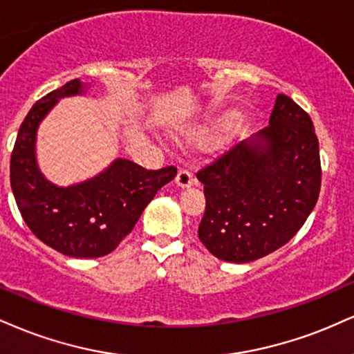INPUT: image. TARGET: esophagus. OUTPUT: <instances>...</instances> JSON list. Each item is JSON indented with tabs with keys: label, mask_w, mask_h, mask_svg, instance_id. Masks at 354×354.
Returning <instances> with one entry per match:
<instances>
[{
	"label": "esophagus",
	"mask_w": 354,
	"mask_h": 354,
	"mask_svg": "<svg viewBox=\"0 0 354 354\" xmlns=\"http://www.w3.org/2000/svg\"><path fill=\"white\" fill-rule=\"evenodd\" d=\"M174 181H176V185L180 186V188H189V186L194 183L193 173L188 171V169H180Z\"/></svg>",
	"instance_id": "obj_1"
}]
</instances>
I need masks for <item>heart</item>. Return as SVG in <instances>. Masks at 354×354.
<instances>
[{
	"label": "heart",
	"instance_id": "heart-1",
	"mask_svg": "<svg viewBox=\"0 0 354 354\" xmlns=\"http://www.w3.org/2000/svg\"><path fill=\"white\" fill-rule=\"evenodd\" d=\"M211 129H214V127H211ZM206 131H209V129L207 130H203V131H198V133H191L188 136H185V140L188 143H194V142H199V140H203V136L206 135Z\"/></svg>",
	"mask_w": 354,
	"mask_h": 354
}]
</instances>
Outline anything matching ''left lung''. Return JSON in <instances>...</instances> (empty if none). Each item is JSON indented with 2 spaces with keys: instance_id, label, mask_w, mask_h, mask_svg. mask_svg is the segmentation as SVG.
Segmentation results:
<instances>
[{
  "instance_id": "1",
  "label": "left lung",
  "mask_w": 354,
  "mask_h": 354,
  "mask_svg": "<svg viewBox=\"0 0 354 354\" xmlns=\"http://www.w3.org/2000/svg\"><path fill=\"white\" fill-rule=\"evenodd\" d=\"M206 211L199 241L225 262L245 263L280 249L299 232L322 186L313 122L279 93L269 127L199 169Z\"/></svg>"
}]
</instances>
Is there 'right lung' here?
<instances>
[{
    "label": "right lung",
    "mask_w": 354,
    "mask_h": 354,
    "mask_svg": "<svg viewBox=\"0 0 354 354\" xmlns=\"http://www.w3.org/2000/svg\"><path fill=\"white\" fill-rule=\"evenodd\" d=\"M85 85L71 80L37 100L21 123L11 153V189L24 223L37 239L69 257L107 255L129 236L155 194L176 176L174 166L145 169L117 158L105 171L61 188L44 178L36 160V133L59 99L80 95Z\"/></svg>",
    "instance_id": "right-lung-1"
}]
</instances>
